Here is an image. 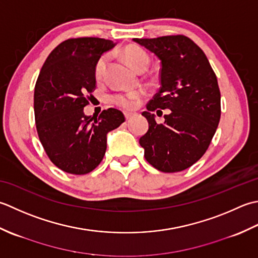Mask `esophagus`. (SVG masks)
I'll use <instances>...</instances> for the list:
<instances>
[{
	"instance_id": "esophagus-1",
	"label": "esophagus",
	"mask_w": 258,
	"mask_h": 258,
	"mask_svg": "<svg viewBox=\"0 0 258 258\" xmlns=\"http://www.w3.org/2000/svg\"><path fill=\"white\" fill-rule=\"evenodd\" d=\"M124 115H125V119L129 120L131 117H133L134 113L133 112H124Z\"/></svg>"
}]
</instances>
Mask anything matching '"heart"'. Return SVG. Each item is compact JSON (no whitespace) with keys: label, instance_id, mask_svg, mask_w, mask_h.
<instances>
[{"label":"heart","instance_id":"obj_1","mask_svg":"<svg viewBox=\"0 0 258 258\" xmlns=\"http://www.w3.org/2000/svg\"><path fill=\"white\" fill-rule=\"evenodd\" d=\"M123 56L125 61H127L129 64L135 68L137 70L138 68L144 64V63H148V56H147L146 52L140 49L139 46L136 45H129L123 50ZM107 61L108 56L102 55L99 57V60L96 62V66H94V77H96L98 80L101 79L104 75V71H106L107 67ZM144 97V92L141 90H133L128 92H120L115 93L111 97L112 102L117 104V106L121 107L123 109H133L137 102Z\"/></svg>","mask_w":258,"mask_h":258}]
</instances>
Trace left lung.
Here are the masks:
<instances>
[{"label": "left lung", "instance_id": "left-lung-1", "mask_svg": "<svg viewBox=\"0 0 258 258\" xmlns=\"http://www.w3.org/2000/svg\"><path fill=\"white\" fill-rule=\"evenodd\" d=\"M134 41L154 52L161 63V87L143 112L149 129L139 144L146 160L156 169L182 171L202 158L218 127L220 91L216 75L203 50L185 35ZM157 108L172 110L164 116V124L155 122L152 112Z\"/></svg>", "mask_w": 258, "mask_h": 258}]
</instances>
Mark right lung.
<instances>
[{"label": "right lung", "mask_w": 258, "mask_h": 258, "mask_svg": "<svg viewBox=\"0 0 258 258\" xmlns=\"http://www.w3.org/2000/svg\"><path fill=\"white\" fill-rule=\"evenodd\" d=\"M113 41L71 38L52 50L34 88V117L45 154L61 170L86 175L101 162L107 134L124 122L118 109L87 117L83 108L96 90L94 66Z\"/></svg>", "instance_id": "add662e5"}]
</instances>
